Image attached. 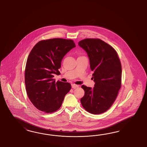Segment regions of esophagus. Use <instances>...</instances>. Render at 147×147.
<instances>
[{
	"label": "esophagus",
	"mask_w": 147,
	"mask_h": 147,
	"mask_svg": "<svg viewBox=\"0 0 147 147\" xmlns=\"http://www.w3.org/2000/svg\"><path fill=\"white\" fill-rule=\"evenodd\" d=\"M79 87L78 85H75V84H72L71 85V88L73 89H76V88H78Z\"/></svg>",
	"instance_id": "esophagus-1"
}]
</instances>
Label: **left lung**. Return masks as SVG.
<instances>
[{
  "label": "left lung",
  "instance_id": "left-lung-1",
  "mask_svg": "<svg viewBox=\"0 0 147 147\" xmlns=\"http://www.w3.org/2000/svg\"><path fill=\"white\" fill-rule=\"evenodd\" d=\"M78 44L87 53L95 82L93 88L81 86L85 95L81 103L86 111L100 114L110 108L121 88L120 60L115 49L100 39L86 38Z\"/></svg>",
  "mask_w": 147,
  "mask_h": 147
}]
</instances>
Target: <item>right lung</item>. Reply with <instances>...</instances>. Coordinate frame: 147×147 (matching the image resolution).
<instances>
[{
    "instance_id": "right-lung-1",
    "label": "right lung",
    "mask_w": 147,
    "mask_h": 147,
    "mask_svg": "<svg viewBox=\"0 0 147 147\" xmlns=\"http://www.w3.org/2000/svg\"><path fill=\"white\" fill-rule=\"evenodd\" d=\"M75 47L73 40L53 38L39 41L32 49L27 60L25 83L28 97L39 111H57L71 89L69 83L55 82L53 77L60 74L62 59Z\"/></svg>"
}]
</instances>
